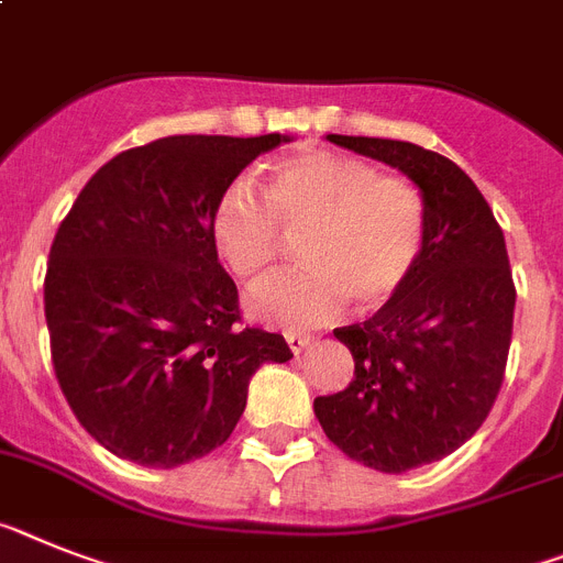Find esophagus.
Instances as JSON below:
<instances>
[{
	"label": "esophagus",
	"mask_w": 563,
	"mask_h": 563,
	"mask_svg": "<svg viewBox=\"0 0 563 563\" xmlns=\"http://www.w3.org/2000/svg\"><path fill=\"white\" fill-rule=\"evenodd\" d=\"M286 343H289L291 352L300 354L303 349H309L311 343H314V338H311V334H303V332H289L286 334Z\"/></svg>",
	"instance_id": "34e87169"
}]
</instances>
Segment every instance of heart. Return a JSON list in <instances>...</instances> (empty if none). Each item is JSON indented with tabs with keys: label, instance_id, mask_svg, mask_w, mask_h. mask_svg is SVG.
Returning <instances> with one entry per match:
<instances>
[{
	"label": "heart",
	"instance_id": "obj_1",
	"mask_svg": "<svg viewBox=\"0 0 563 563\" xmlns=\"http://www.w3.org/2000/svg\"><path fill=\"white\" fill-rule=\"evenodd\" d=\"M266 202L231 183L211 209L217 257L245 283L272 272L283 234L300 238L306 266L260 283L245 309L263 323L320 325L349 300L375 311L395 303L427 252V202L409 179L334 151H309L272 165Z\"/></svg>",
	"mask_w": 563,
	"mask_h": 563
}]
</instances>
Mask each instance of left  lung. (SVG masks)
Listing matches in <instances>:
<instances>
[{
	"label": "left lung",
	"instance_id": "1",
	"mask_svg": "<svg viewBox=\"0 0 563 563\" xmlns=\"http://www.w3.org/2000/svg\"><path fill=\"white\" fill-rule=\"evenodd\" d=\"M325 140L398 168L427 202V252L412 283L369 320L334 329L354 377L314 398L340 452L398 475L452 455L493 409L512 340V268L489 202L452 159L400 140Z\"/></svg>",
	"mask_w": 563,
	"mask_h": 563
}]
</instances>
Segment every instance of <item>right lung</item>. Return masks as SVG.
<instances>
[{
    "mask_svg": "<svg viewBox=\"0 0 563 563\" xmlns=\"http://www.w3.org/2000/svg\"><path fill=\"white\" fill-rule=\"evenodd\" d=\"M263 136H163L117 154L70 206L51 245L45 320L56 380L117 457L174 470L223 446L283 334L240 329L238 286L211 245L217 197Z\"/></svg>",
    "mask_w": 563,
    "mask_h": 563,
    "instance_id": "add662e5",
    "label": "right lung"
}]
</instances>
